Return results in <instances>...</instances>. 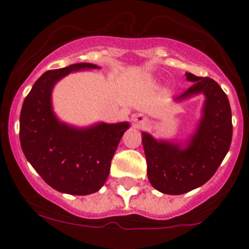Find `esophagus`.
<instances>
[{"label": "esophagus", "instance_id": "obj_1", "mask_svg": "<svg viewBox=\"0 0 249 249\" xmlns=\"http://www.w3.org/2000/svg\"><path fill=\"white\" fill-rule=\"evenodd\" d=\"M135 122H137L138 124H141V123H143V118L141 117V116H137V117L135 118Z\"/></svg>", "mask_w": 249, "mask_h": 249}]
</instances>
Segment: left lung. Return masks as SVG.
Masks as SVG:
<instances>
[{
    "label": "left lung",
    "instance_id": "8db88e82",
    "mask_svg": "<svg viewBox=\"0 0 249 249\" xmlns=\"http://www.w3.org/2000/svg\"><path fill=\"white\" fill-rule=\"evenodd\" d=\"M192 87L178 100L203 93L206 103L197 132L186 148L157 142L142 133L147 175L151 184L166 195H182L206 183L215 173L232 142V112L227 94L210 77L186 73Z\"/></svg>",
    "mask_w": 249,
    "mask_h": 249
}]
</instances>
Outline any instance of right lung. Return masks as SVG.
<instances>
[{"label": "right lung", "mask_w": 249, "mask_h": 249, "mask_svg": "<svg viewBox=\"0 0 249 249\" xmlns=\"http://www.w3.org/2000/svg\"><path fill=\"white\" fill-rule=\"evenodd\" d=\"M98 68L76 63L45 72L23 101L19 116L22 151L43 181L58 192L86 196L97 192L109 175L111 160L128 123H100L77 129L59 123L51 107L54 83L70 72Z\"/></svg>", "instance_id": "right-lung-1"}]
</instances>
